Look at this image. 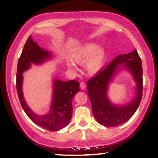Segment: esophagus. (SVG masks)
Returning a JSON list of instances; mask_svg holds the SVG:
<instances>
[{"label": "esophagus", "mask_w": 158, "mask_h": 158, "mask_svg": "<svg viewBox=\"0 0 158 158\" xmlns=\"http://www.w3.org/2000/svg\"><path fill=\"white\" fill-rule=\"evenodd\" d=\"M80 88H81V89H85V88H86V85H85V82L80 83Z\"/></svg>", "instance_id": "1"}]
</instances>
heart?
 <instances>
[{"label": "heart", "instance_id": "heart-1", "mask_svg": "<svg viewBox=\"0 0 158 158\" xmlns=\"http://www.w3.org/2000/svg\"><path fill=\"white\" fill-rule=\"evenodd\" d=\"M106 50L102 47H97L95 43L90 42L81 45L74 51L73 59L78 64L85 63L87 72L95 75L101 71L106 63ZM68 67L73 71L78 70L77 65L71 59H67Z\"/></svg>", "mask_w": 158, "mask_h": 158}]
</instances>
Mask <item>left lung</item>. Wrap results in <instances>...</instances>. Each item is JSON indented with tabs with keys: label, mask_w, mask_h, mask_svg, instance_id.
<instances>
[{
	"label": "left lung",
	"mask_w": 158,
	"mask_h": 158,
	"mask_svg": "<svg viewBox=\"0 0 158 158\" xmlns=\"http://www.w3.org/2000/svg\"><path fill=\"white\" fill-rule=\"evenodd\" d=\"M123 64V65H119ZM142 61L137 50L116 57L108 66L88 81V97L92 105L93 114L99 124L106 127H116L126 123L137 110L143 96ZM120 68L132 73L136 82V96L131 103L124 106L113 104L106 92L113 76Z\"/></svg>",
	"instance_id": "obj_1"
}]
</instances>
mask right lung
<instances>
[{
	"label": "right lung",
	"instance_id": "obj_1",
	"mask_svg": "<svg viewBox=\"0 0 158 158\" xmlns=\"http://www.w3.org/2000/svg\"><path fill=\"white\" fill-rule=\"evenodd\" d=\"M51 53L41 48L33 41L31 35L27 40L23 51L18 62L16 88L21 106L23 110L34 123L49 131H59L70 123L72 117V99L79 91V83L77 80H53V94L51 108L49 113L38 115L29 108L25 102L22 91L23 73L28 70L31 64H41L51 58Z\"/></svg>",
	"mask_w": 158,
	"mask_h": 158
}]
</instances>
